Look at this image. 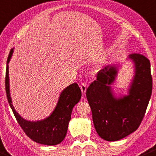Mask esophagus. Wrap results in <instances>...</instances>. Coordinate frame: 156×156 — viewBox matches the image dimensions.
Returning <instances> with one entry per match:
<instances>
[{
  "mask_svg": "<svg viewBox=\"0 0 156 156\" xmlns=\"http://www.w3.org/2000/svg\"><path fill=\"white\" fill-rule=\"evenodd\" d=\"M80 87H81V90L82 92V94H85L86 90H87V86H86V84L84 83H82L81 84V86H80Z\"/></svg>",
  "mask_w": 156,
  "mask_h": 156,
  "instance_id": "esophagus-1",
  "label": "esophagus"
}]
</instances>
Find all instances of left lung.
Segmentation results:
<instances>
[{
    "label": "left lung",
    "mask_w": 156,
    "mask_h": 156,
    "mask_svg": "<svg viewBox=\"0 0 156 156\" xmlns=\"http://www.w3.org/2000/svg\"><path fill=\"white\" fill-rule=\"evenodd\" d=\"M135 76L129 94L116 98L110 84L116 75L115 66H106L90 83L86 97L98 135L107 141H117L136 130L146 113L152 90L150 62L145 55L132 53Z\"/></svg>",
    "instance_id": "1"
}]
</instances>
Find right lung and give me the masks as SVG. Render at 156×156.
<instances>
[{
	"instance_id": "add662e5",
	"label": "right lung",
	"mask_w": 156,
	"mask_h": 156,
	"mask_svg": "<svg viewBox=\"0 0 156 156\" xmlns=\"http://www.w3.org/2000/svg\"><path fill=\"white\" fill-rule=\"evenodd\" d=\"M13 49L9 53L7 61L5 77V88L7 101L19 125L26 135L33 141L47 146L59 144L66 137L68 126L71 120L72 109L80 101L81 91L77 83L70 84L60 94L56 107L52 114L45 120L30 122L24 120L16 113L12 104L9 88L8 62L11 58Z\"/></svg>"
}]
</instances>
